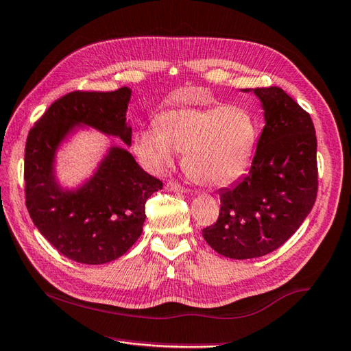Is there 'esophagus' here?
Masks as SVG:
<instances>
[{"label": "esophagus", "mask_w": 351, "mask_h": 351, "mask_svg": "<svg viewBox=\"0 0 351 351\" xmlns=\"http://www.w3.org/2000/svg\"><path fill=\"white\" fill-rule=\"evenodd\" d=\"M166 190L167 191H175V193H186L185 186H182L181 184H178L175 181H170L166 184Z\"/></svg>", "instance_id": "obj_1"}]
</instances>
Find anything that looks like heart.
Returning a JSON list of instances; mask_svg holds the SVG:
<instances>
[{
  "instance_id": "heart-1",
  "label": "heart",
  "mask_w": 351,
  "mask_h": 351,
  "mask_svg": "<svg viewBox=\"0 0 351 351\" xmlns=\"http://www.w3.org/2000/svg\"><path fill=\"white\" fill-rule=\"evenodd\" d=\"M258 142V122L242 106L176 108L162 112L157 127L134 136V152L151 172L161 173L184 152L182 166L194 182L226 186L251 165Z\"/></svg>"
}]
</instances>
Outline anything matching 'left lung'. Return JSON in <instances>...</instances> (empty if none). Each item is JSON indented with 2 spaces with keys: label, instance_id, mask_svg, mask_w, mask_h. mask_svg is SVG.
Listing matches in <instances>:
<instances>
[{
  "label": "left lung",
  "instance_id": "obj_1",
  "mask_svg": "<svg viewBox=\"0 0 351 351\" xmlns=\"http://www.w3.org/2000/svg\"><path fill=\"white\" fill-rule=\"evenodd\" d=\"M254 91L265 127L250 172L219 190V215L202 230L218 254L243 260L280 248L311 213L317 197V137L313 119L278 86Z\"/></svg>",
  "mask_w": 351,
  "mask_h": 351
}]
</instances>
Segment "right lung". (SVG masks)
Returning a JSON list of instances; mask_svg holds the SVG:
<instances>
[{"label": "right lung", "mask_w": 351, "mask_h": 351, "mask_svg": "<svg viewBox=\"0 0 351 351\" xmlns=\"http://www.w3.org/2000/svg\"><path fill=\"white\" fill-rule=\"evenodd\" d=\"M130 99L127 86L70 93L51 104L27 138L23 179L29 217L51 245L77 263L103 265L124 256L142 234L146 200L162 189L121 146H110L77 189H64L56 179V152L80 125L132 145Z\"/></svg>", "instance_id": "add662e5"}]
</instances>
